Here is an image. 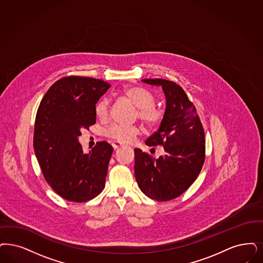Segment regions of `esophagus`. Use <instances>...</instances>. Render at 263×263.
I'll list each match as a JSON object with an SVG mask.
<instances>
[{"mask_svg": "<svg viewBox=\"0 0 263 263\" xmlns=\"http://www.w3.org/2000/svg\"><path fill=\"white\" fill-rule=\"evenodd\" d=\"M122 145H123V143L118 142V141H115V142H113V143H112V146H113V148H114V149H117V148L121 147Z\"/></svg>", "mask_w": 263, "mask_h": 263, "instance_id": "34e87169", "label": "esophagus"}]
</instances>
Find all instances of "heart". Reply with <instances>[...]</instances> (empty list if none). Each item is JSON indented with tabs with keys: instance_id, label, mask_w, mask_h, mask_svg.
Listing matches in <instances>:
<instances>
[{
	"instance_id": "1",
	"label": "heart",
	"mask_w": 263,
	"mask_h": 263,
	"mask_svg": "<svg viewBox=\"0 0 263 263\" xmlns=\"http://www.w3.org/2000/svg\"><path fill=\"white\" fill-rule=\"evenodd\" d=\"M124 96L128 98L136 107L137 116L146 127H157L164 120L162 109L156 107L154 96L141 87H128L124 89ZM95 114L99 120H105L109 114V100L102 98L95 105ZM140 129L137 126L112 124L106 128L105 135L118 142H132L139 135Z\"/></svg>"
}]
</instances>
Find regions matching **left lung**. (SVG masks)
I'll list each match as a JSON object with an SVG mask.
<instances>
[{
    "label": "left lung",
    "mask_w": 263,
    "mask_h": 263,
    "mask_svg": "<svg viewBox=\"0 0 263 263\" xmlns=\"http://www.w3.org/2000/svg\"><path fill=\"white\" fill-rule=\"evenodd\" d=\"M141 81L161 86L165 93L164 120L145 141L150 147L163 146L164 154L154 159L136 148L135 175L147 197L165 202L185 192L200 174L205 151L204 127L194 104L180 86L164 79Z\"/></svg>",
    "instance_id": "8db88e82"
}]
</instances>
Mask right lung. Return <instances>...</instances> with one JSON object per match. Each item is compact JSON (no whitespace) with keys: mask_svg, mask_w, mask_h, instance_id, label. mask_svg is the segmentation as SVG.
Masks as SVG:
<instances>
[{"mask_svg":"<svg viewBox=\"0 0 263 263\" xmlns=\"http://www.w3.org/2000/svg\"><path fill=\"white\" fill-rule=\"evenodd\" d=\"M110 85L99 79H59L40 103L34 128V150L44 177L63 199L83 203L102 192L113 147L99 141L83 152L81 129L96 124L95 105Z\"/></svg>","mask_w":263,"mask_h":263,"instance_id":"obj_1","label":"right lung"}]
</instances>
